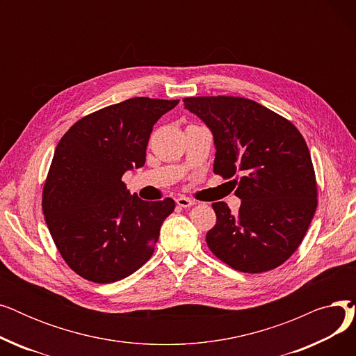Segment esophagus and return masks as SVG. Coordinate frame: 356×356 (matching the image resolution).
I'll return each mask as SVG.
<instances>
[{"label":"esophagus","mask_w":356,"mask_h":356,"mask_svg":"<svg viewBox=\"0 0 356 356\" xmlns=\"http://www.w3.org/2000/svg\"><path fill=\"white\" fill-rule=\"evenodd\" d=\"M176 203L179 204L180 208H191V207H193V204H195V200L186 197V196H180V197L176 199Z\"/></svg>","instance_id":"34e87169"}]
</instances>
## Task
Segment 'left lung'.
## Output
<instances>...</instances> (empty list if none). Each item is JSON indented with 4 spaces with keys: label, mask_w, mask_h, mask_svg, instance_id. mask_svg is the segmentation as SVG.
Segmentation results:
<instances>
[{
    "label": "left lung",
    "mask_w": 356,
    "mask_h": 356,
    "mask_svg": "<svg viewBox=\"0 0 356 356\" xmlns=\"http://www.w3.org/2000/svg\"><path fill=\"white\" fill-rule=\"evenodd\" d=\"M184 108L212 131L213 172L232 180L238 213L212 203L216 225L209 250L242 273H264L287 261L302 244L317 207L307 144L289 120L239 97L184 98Z\"/></svg>",
    "instance_id": "obj_1"
}]
</instances>
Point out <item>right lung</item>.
Here are the masks:
<instances>
[{
  "label": "right lung",
  "mask_w": 356,
  "mask_h": 356,
  "mask_svg": "<svg viewBox=\"0 0 356 356\" xmlns=\"http://www.w3.org/2000/svg\"><path fill=\"white\" fill-rule=\"evenodd\" d=\"M176 101L131 98L73 124L62 137L43 189V213L66 264L93 283H115L154 252L175 200L131 195L125 172L145 163L154 124Z\"/></svg>",
  "instance_id": "1"
}]
</instances>
